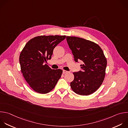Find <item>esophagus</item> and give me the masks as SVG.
<instances>
[{
  "label": "esophagus",
  "mask_w": 128,
  "mask_h": 128,
  "mask_svg": "<svg viewBox=\"0 0 128 128\" xmlns=\"http://www.w3.org/2000/svg\"><path fill=\"white\" fill-rule=\"evenodd\" d=\"M67 72H68L67 71H66V70H63V74H65V73H67Z\"/></svg>",
  "instance_id": "esophagus-1"
}]
</instances>
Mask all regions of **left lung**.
<instances>
[{
	"label": "left lung",
	"mask_w": 128,
	"mask_h": 128,
	"mask_svg": "<svg viewBox=\"0 0 128 128\" xmlns=\"http://www.w3.org/2000/svg\"><path fill=\"white\" fill-rule=\"evenodd\" d=\"M68 45L74 61H81L82 69L74 72V79L70 86L76 94L88 96L101 86L106 74V59L100 47L95 42L76 36H67Z\"/></svg>",
	"instance_id": "obj_1"
}]
</instances>
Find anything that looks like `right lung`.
Listing matches in <instances>:
<instances>
[{"mask_svg": "<svg viewBox=\"0 0 128 128\" xmlns=\"http://www.w3.org/2000/svg\"><path fill=\"white\" fill-rule=\"evenodd\" d=\"M66 36H41L30 40L20 56L22 75L30 88L45 94L51 91L60 78L62 70L52 69L46 63L50 60L54 49Z\"/></svg>", "mask_w": 128, "mask_h": 128, "instance_id": "obj_1", "label": "right lung"}]
</instances>
